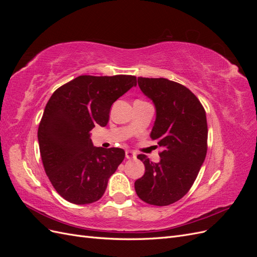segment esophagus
Segmentation results:
<instances>
[{
  "label": "esophagus",
  "instance_id": "34e87169",
  "mask_svg": "<svg viewBox=\"0 0 257 257\" xmlns=\"http://www.w3.org/2000/svg\"><path fill=\"white\" fill-rule=\"evenodd\" d=\"M125 158L128 159V160L135 159V158H136V154H135L133 151H126V152H125Z\"/></svg>",
  "mask_w": 257,
  "mask_h": 257
}]
</instances>
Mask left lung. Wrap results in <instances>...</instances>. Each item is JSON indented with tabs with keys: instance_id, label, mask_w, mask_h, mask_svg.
Segmentation results:
<instances>
[{
	"instance_id": "left-lung-1",
	"label": "left lung",
	"mask_w": 257,
	"mask_h": 257,
	"mask_svg": "<svg viewBox=\"0 0 257 257\" xmlns=\"http://www.w3.org/2000/svg\"><path fill=\"white\" fill-rule=\"evenodd\" d=\"M138 85L154 104L157 116L150 137L163 151L159 163L138 155L146 172L135 181V191L147 204L168 206L189 192L205 161L206 111L198 98L180 83L139 77Z\"/></svg>"
}]
</instances>
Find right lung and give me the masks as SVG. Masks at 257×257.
Segmentation results:
<instances>
[{
    "mask_svg": "<svg viewBox=\"0 0 257 257\" xmlns=\"http://www.w3.org/2000/svg\"><path fill=\"white\" fill-rule=\"evenodd\" d=\"M136 84V77L130 75H82L49 98L38 126V144L51 184L69 203L92 204L104 195L125 152L94 147L90 132L97 124L107 125L111 105Z\"/></svg>",
    "mask_w": 257,
    "mask_h": 257,
    "instance_id": "1",
    "label": "right lung"
}]
</instances>
